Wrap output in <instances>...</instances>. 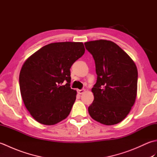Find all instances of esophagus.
<instances>
[{
    "mask_svg": "<svg viewBox=\"0 0 157 157\" xmlns=\"http://www.w3.org/2000/svg\"><path fill=\"white\" fill-rule=\"evenodd\" d=\"M85 92V90L84 89H82V90H78V93L79 94H82Z\"/></svg>",
    "mask_w": 157,
    "mask_h": 157,
    "instance_id": "esophagus-1",
    "label": "esophagus"
}]
</instances>
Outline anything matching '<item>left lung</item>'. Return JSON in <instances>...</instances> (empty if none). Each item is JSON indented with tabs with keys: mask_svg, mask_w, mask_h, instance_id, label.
Instances as JSON below:
<instances>
[{
	"mask_svg": "<svg viewBox=\"0 0 157 157\" xmlns=\"http://www.w3.org/2000/svg\"><path fill=\"white\" fill-rule=\"evenodd\" d=\"M92 55L97 80L88 107L91 117L102 124L122 121L131 111L137 95L138 70L129 56L113 42L99 40L84 43Z\"/></svg>",
	"mask_w": 157,
	"mask_h": 157,
	"instance_id": "left-lung-1",
	"label": "left lung"
}]
</instances>
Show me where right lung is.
<instances>
[{
    "label": "right lung",
    "mask_w": 157,
    "mask_h": 157,
    "mask_svg": "<svg viewBox=\"0 0 157 157\" xmlns=\"http://www.w3.org/2000/svg\"><path fill=\"white\" fill-rule=\"evenodd\" d=\"M84 52L82 42L51 43L23 63L20 92L26 109L38 122L55 125L67 117L77 94L70 87V68Z\"/></svg>",
    "instance_id": "1"
}]
</instances>
